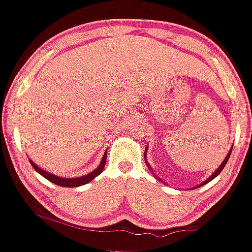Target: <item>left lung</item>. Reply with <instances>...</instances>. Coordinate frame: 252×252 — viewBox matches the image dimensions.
<instances>
[{"label":"left lung","instance_id":"obj_1","mask_svg":"<svg viewBox=\"0 0 252 252\" xmlns=\"http://www.w3.org/2000/svg\"><path fill=\"white\" fill-rule=\"evenodd\" d=\"M230 154H232V150H230V151H229V154H228V155H227V157H225V159H224V161H223V162H222V164H220V167H218V169H217V171H216V172H215V173H213L212 175H211V177H210V178H208V179H207V180H206V182H204V183H202V184H201V185H205V184H207V183H208V182H211V180H212V179H215V178H216V177H217V175H218V174H220V172H222V169H223V168H224V166H225V164H227L228 159H229V157H230ZM145 157H146V150H145ZM145 159H146V158H145ZM201 185H200V187H201Z\"/></svg>","mask_w":252,"mask_h":252}]
</instances>
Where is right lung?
Wrapping results in <instances>:
<instances>
[{
    "instance_id": "add662e5",
    "label": "right lung",
    "mask_w": 252,
    "mask_h": 252,
    "mask_svg": "<svg viewBox=\"0 0 252 252\" xmlns=\"http://www.w3.org/2000/svg\"><path fill=\"white\" fill-rule=\"evenodd\" d=\"M106 158H107V154L103 155L102 157V161H101L100 166L97 167V168L95 169V171H93L91 173H89L88 175H84V177H80V178H72V179H65V178H60L57 177V175L55 174H51L48 173V172H45L44 169L39 168V167L36 166V164L34 163V162L30 161V163H32V166L34 167V169L36 172H39L40 174L42 175V177L46 178L47 180H50V182L55 183V184L60 185V187H65V188H77V187H80V185H84V184H88L89 182H91V180L94 179L95 177H97L98 174L101 173V172L103 171V168H105V164H106Z\"/></svg>"
}]
</instances>
